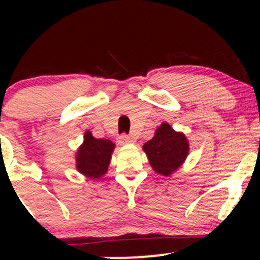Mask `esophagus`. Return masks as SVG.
<instances>
[{
    "label": "esophagus",
    "mask_w": 260,
    "mask_h": 260,
    "mask_svg": "<svg viewBox=\"0 0 260 260\" xmlns=\"http://www.w3.org/2000/svg\"><path fill=\"white\" fill-rule=\"evenodd\" d=\"M118 143L122 145L131 144V143H134V138H132V137H128L126 134H122V136H120V138H118Z\"/></svg>",
    "instance_id": "1"
}]
</instances>
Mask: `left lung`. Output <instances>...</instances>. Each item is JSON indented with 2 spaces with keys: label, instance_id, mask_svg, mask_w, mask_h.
Segmentation results:
<instances>
[{
  "label": "left lung",
  "instance_id": "left-lung-1",
  "mask_svg": "<svg viewBox=\"0 0 260 260\" xmlns=\"http://www.w3.org/2000/svg\"><path fill=\"white\" fill-rule=\"evenodd\" d=\"M143 150L156 174L171 176L186 160L189 144L183 133L176 132L168 122H164L153 138L143 145Z\"/></svg>",
  "mask_w": 260,
  "mask_h": 260
}]
</instances>
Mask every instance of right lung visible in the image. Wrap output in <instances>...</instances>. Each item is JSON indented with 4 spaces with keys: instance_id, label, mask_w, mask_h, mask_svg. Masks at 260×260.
Segmentation results:
<instances>
[{
    "instance_id": "right-lung-1",
    "label": "right lung",
    "mask_w": 260,
    "mask_h": 260,
    "mask_svg": "<svg viewBox=\"0 0 260 260\" xmlns=\"http://www.w3.org/2000/svg\"><path fill=\"white\" fill-rule=\"evenodd\" d=\"M115 144L109 139H96L90 131L84 133V142L76 154V169L91 180H99L109 169Z\"/></svg>"
}]
</instances>
